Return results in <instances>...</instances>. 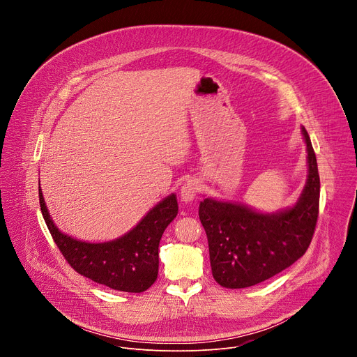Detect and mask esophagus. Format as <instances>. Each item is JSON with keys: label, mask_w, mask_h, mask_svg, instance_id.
<instances>
[{"label": "esophagus", "mask_w": 357, "mask_h": 357, "mask_svg": "<svg viewBox=\"0 0 357 357\" xmlns=\"http://www.w3.org/2000/svg\"><path fill=\"white\" fill-rule=\"evenodd\" d=\"M199 189H200V185H199L197 181H195V179L188 181V182L181 188V199H182V202H185V203L193 202V199L196 197Z\"/></svg>", "instance_id": "esophagus-1"}]
</instances>
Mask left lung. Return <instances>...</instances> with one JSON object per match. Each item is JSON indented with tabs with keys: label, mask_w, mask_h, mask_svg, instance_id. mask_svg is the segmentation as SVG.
Wrapping results in <instances>:
<instances>
[{
	"label": "left lung",
	"mask_w": 357,
	"mask_h": 357,
	"mask_svg": "<svg viewBox=\"0 0 357 357\" xmlns=\"http://www.w3.org/2000/svg\"><path fill=\"white\" fill-rule=\"evenodd\" d=\"M307 146V182L291 206L263 212L240 202L205 197L199 219L206 231L212 274L225 288L260 284L302 257L311 244L319 209V174L311 138Z\"/></svg>",
	"instance_id": "8db88e82"
}]
</instances>
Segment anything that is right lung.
<instances>
[{
    "label": "right lung",
    "mask_w": 357,
    "mask_h": 357,
    "mask_svg": "<svg viewBox=\"0 0 357 357\" xmlns=\"http://www.w3.org/2000/svg\"><path fill=\"white\" fill-rule=\"evenodd\" d=\"M39 203L56 245L80 275L124 292H144L155 282L160 267L158 245L165 229L178 215L175 193L158 202L130 231L101 243L79 240L61 231L46 208L40 182Z\"/></svg>",
    "instance_id": "1"
}]
</instances>
